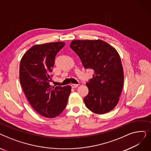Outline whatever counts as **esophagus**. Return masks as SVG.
Returning a JSON list of instances; mask_svg holds the SVG:
<instances>
[{
  "label": "esophagus",
  "instance_id": "esophagus-1",
  "mask_svg": "<svg viewBox=\"0 0 151 151\" xmlns=\"http://www.w3.org/2000/svg\"><path fill=\"white\" fill-rule=\"evenodd\" d=\"M71 88H77V87L78 86V84H71Z\"/></svg>",
  "mask_w": 151,
  "mask_h": 151
}]
</instances>
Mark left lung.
<instances>
[{
	"label": "left lung",
	"instance_id": "obj_1",
	"mask_svg": "<svg viewBox=\"0 0 151 151\" xmlns=\"http://www.w3.org/2000/svg\"><path fill=\"white\" fill-rule=\"evenodd\" d=\"M70 47L80 57L86 69L94 71L86 83L89 93L84 98L86 107L96 114L111 111L117 105L124 83V71L119 55L106 42L78 40Z\"/></svg>",
	"mask_w": 151,
	"mask_h": 151
}]
</instances>
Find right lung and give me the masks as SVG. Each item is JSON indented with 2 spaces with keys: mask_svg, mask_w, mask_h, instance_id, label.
Here are the masks:
<instances>
[{
  "mask_svg": "<svg viewBox=\"0 0 151 151\" xmlns=\"http://www.w3.org/2000/svg\"><path fill=\"white\" fill-rule=\"evenodd\" d=\"M52 42L33 46L22 56L19 80L31 106L46 117L59 116L66 107L71 86H50L55 55L65 46Z\"/></svg>",
  "mask_w": 151,
  "mask_h": 151,
  "instance_id": "add662e5",
  "label": "right lung"
}]
</instances>
